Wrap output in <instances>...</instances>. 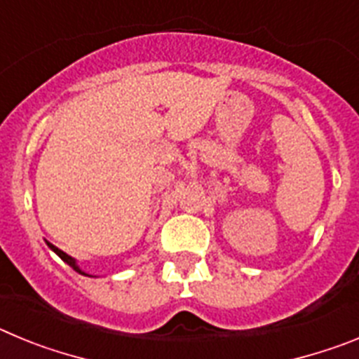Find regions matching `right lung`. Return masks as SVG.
Returning a JSON list of instances; mask_svg holds the SVG:
<instances>
[{"label":"right lung","mask_w":359,"mask_h":359,"mask_svg":"<svg viewBox=\"0 0 359 359\" xmlns=\"http://www.w3.org/2000/svg\"><path fill=\"white\" fill-rule=\"evenodd\" d=\"M46 244H48V248H50V250H52V252H55V253H57V255L61 257L62 261H65V262H66V264H68V266H69V268H73V269H75V271H77V273H81V275H86V277H95V275H90V273H86L84 269H82V268H81V266H79V264H77V261H75V259H73V257H69V255H68V253H65V252H62V250H59V248H57V246H53V244H52V243H48V241H46Z\"/></svg>","instance_id":"obj_1"}]
</instances>
